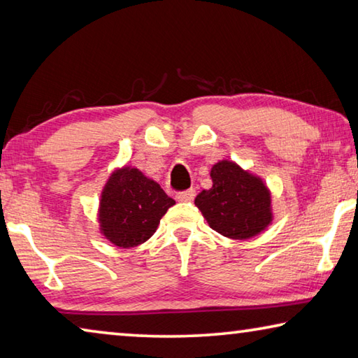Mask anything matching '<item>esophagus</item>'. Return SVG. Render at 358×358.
Masks as SVG:
<instances>
[{
	"instance_id": "esophagus-1",
	"label": "esophagus",
	"mask_w": 358,
	"mask_h": 358,
	"mask_svg": "<svg viewBox=\"0 0 358 358\" xmlns=\"http://www.w3.org/2000/svg\"><path fill=\"white\" fill-rule=\"evenodd\" d=\"M194 196H196V191L194 189H187L185 192H178L177 194V201L178 202H191Z\"/></svg>"
}]
</instances>
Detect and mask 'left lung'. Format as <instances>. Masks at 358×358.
<instances>
[{
    "label": "left lung",
    "mask_w": 358,
    "mask_h": 358,
    "mask_svg": "<svg viewBox=\"0 0 358 358\" xmlns=\"http://www.w3.org/2000/svg\"><path fill=\"white\" fill-rule=\"evenodd\" d=\"M213 185L197 194L194 203L208 226L232 240H250L273 222L271 191L259 175L221 159L210 171Z\"/></svg>",
    "instance_id": "obj_1"
}]
</instances>
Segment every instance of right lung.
Here are the masks:
<instances>
[{
  "instance_id": "obj_1",
  "label": "right lung",
  "mask_w": 358,
  "mask_h": 358,
  "mask_svg": "<svg viewBox=\"0 0 358 358\" xmlns=\"http://www.w3.org/2000/svg\"><path fill=\"white\" fill-rule=\"evenodd\" d=\"M175 205L157 181L134 166L117 167L102 186L98 224L99 234L121 250L147 241L161 217Z\"/></svg>"
}]
</instances>
